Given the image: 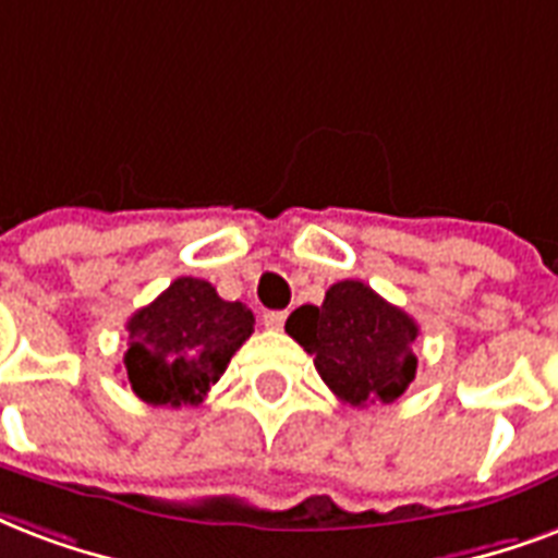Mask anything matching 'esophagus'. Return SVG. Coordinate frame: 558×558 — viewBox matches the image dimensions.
Instances as JSON below:
<instances>
[{"label":"esophagus","instance_id":"esophagus-1","mask_svg":"<svg viewBox=\"0 0 558 558\" xmlns=\"http://www.w3.org/2000/svg\"><path fill=\"white\" fill-rule=\"evenodd\" d=\"M283 322H287V313H283V310H271V313H266V316H263V325L271 327V330H280V327H283Z\"/></svg>","mask_w":558,"mask_h":558}]
</instances>
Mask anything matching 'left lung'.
I'll use <instances>...</instances> for the list:
<instances>
[{
    "mask_svg": "<svg viewBox=\"0 0 558 558\" xmlns=\"http://www.w3.org/2000/svg\"><path fill=\"white\" fill-rule=\"evenodd\" d=\"M287 333L313 354L330 392L351 407L398 401L415 380L418 325L363 280H339L322 307H298Z\"/></svg>",
    "mask_w": 558,
    "mask_h": 558,
    "instance_id": "left-lung-1",
    "label": "left lung"
}]
</instances>
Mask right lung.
<instances>
[{"instance_id":"add662e5","label":"right lung","mask_w":558,"mask_h":558,"mask_svg":"<svg viewBox=\"0 0 558 558\" xmlns=\"http://www.w3.org/2000/svg\"><path fill=\"white\" fill-rule=\"evenodd\" d=\"M251 333L245 304L225 301L202 278H178L128 318L125 383L155 407L202 403Z\"/></svg>"}]
</instances>
